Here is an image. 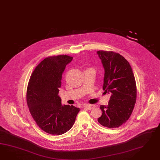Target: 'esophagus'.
I'll use <instances>...</instances> for the list:
<instances>
[{
	"label": "esophagus",
	"mask_w": 160,
	"mask_h": 160,
	"mask_svg": "<svg viewBox=\"0 0 160 160\" xmlns=\"http://www.w3.org/2000/svg\"><path fill=\"white\" fill-rule=\"evenodd\" d=\"M94 107H95V106L93 105V104H86L85 106H84L83 107L85 108L86 109H88V110H92V109H93Z\"/></svg>",
	"instance_id": "1"
}]
</instances>
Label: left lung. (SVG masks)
Masks as SVG:
<instances>
[{
  "label": "left lung",
  "mask_w": 160,
  "mask_h": 160,
  "mask_svg": "<svg viewBox=\"0 0 160 160\" xmlns=\"http://www.w3.org/2000/svg\"><path fill=\"white\" fill-rule=\"evenodd\" d=\"M97 53L105 72L102 89L111 93L108 105L100 107L102 115L98 122L108 128H118L127 121L135 105V78L129 63L120 54L104 50Z\"/></svg>",
  "instance_id": "left-lung-1"
}]
</instances>
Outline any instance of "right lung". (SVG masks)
I'll list each match as a JSON object with an SVG mask.
<instances>
[{
    "label": "right lung",
    "instance_id": "obj_1",
    "mask_svg": "<svg viewBox=\"0 0 160 160\" xmlns=\"http://www.w3.org/2000/svg\"><path fill=\"white\" fill-rule=\"evenodd\" d=\"M73 58L58 55L45 58L36 67L29 80L27 103L37 125L51 135H60L73 126L79 108L62 105L58 96L62 74Z\"/></svg>",
    "mask_w": 160,
    "mask_h": 160
}]
</instances>
